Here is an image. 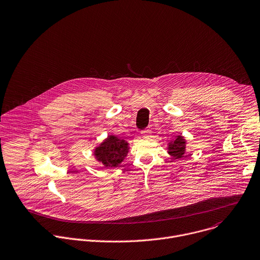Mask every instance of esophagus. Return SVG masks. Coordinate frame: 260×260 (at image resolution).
Listing matches in <instances>:
<instances>
[{
  "instance_id": "34e87169",
  "label": "esophagus",
  "mask_w": 260,
  "mask_h": 260,
  "mask_svg": "<svg viewBox=\"0 0 260 260\" xmlns=\"http://www.w3.org/2000/svg\"><path fill=\"white\" fill-rule=\"evenodd\" d=\"M142 136L145 137V138H148L151 136V131L150 129H145V131H142Z\"/></svg>"
}]
</instances>
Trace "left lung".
<instances>
[{
  "instance_id": "obj_1",
  "label": "left lung",
  "mask_w": 260,
  "mask_h": 260,
  "mask_svg": "<svg viewBox=\"0 0 260 260\" xmlns=\"http://www.w3.org/2000/svg\"><path fill=\"white\" fill-rule=\"evenodd\" d=\"M187 141L182 135L177 136L167 144V153L175 160H181L186 153Z\"/></svg>"
}]
</instances>
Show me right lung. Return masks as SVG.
<instances>
[{
    "label": "right lung",
    "instance_id": "obj_1",
    "mask_svg": "<svg viewBox=\"0 0 260 260\" xmlns=\"http://www.w3.org/2000/svg\"><path fill=\"white\" fill-rule=\"evenodd\" d=\"M129 144L127 141L115 135H109L103 142L94 149L96 160L104 167H117L127 156Z\"/></svg>",
    "mask_w": 260,
    "mask_h": 260
}]
</instances>
